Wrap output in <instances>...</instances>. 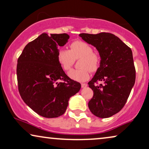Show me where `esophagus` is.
<instances>
[{"mask_svg": "<svg viewBox=\"0 0 149 149\" xmlns=\"http://www.w3.org/2000/svg\"><path fill=\"white\" fill-rule=\"evenodd\" d=\"M87 86V84H86V83H81V87H82V88L86 87Z\"/></svg>", "mask_w": 149, "mask_h": 149, "instance_id": "obj_1", "label": "esophagus"}]
</instances>
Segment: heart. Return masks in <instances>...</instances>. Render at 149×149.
I'll return each mask as SVG.
<instances>
[{
  "instance_id": "heart-1",
  "label": "heart",
  "mask_w": 149,
  "mask_h": 149,
  "mask_svg": "<svg viewBox=\"0 0 149 149\" xmlns=\"http://www.w3.org/2000/svg\"><path fill=\"white\" fill-rule=\"evenodd\" d=\"M70 49H61L58 54V61L64 70L68 71L74 64L76 59L81 60L79 70H72L68 72V77L72 80L83 82L90 77V70L94 72L98 68L100 63V57L97 53L93 52L90 45L81 40H76L70 45Z\"/></svg>"
}]
</instances>
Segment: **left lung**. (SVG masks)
I'll return each instance as SVG.
<instances>
[{
	"instance_id": "8db88e82",
	"label": "left lung",
	"mask_w": 149,
	"mask_h": 149,
	"mask_svg": "<svg viewBox=\"0 0 149 149\" xmlns=\"http://www.w3.org/2000/svg\"><path fill=\"white\" fill-rule=\"evenodd\" d=\"M79 36L96 48L101 59L100 67L88 83L93 91V96L88 103L89 109L97 117H110L124 107L135 83L132 52L113 34L82 33ZM98 81L104 85L95 84Z\"/></svg>"
}]
</instances>
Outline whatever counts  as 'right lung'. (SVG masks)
Here are the masks:
<instances>
[{"label":"right lung","mask_w":149,"mask_h":149,"mask_svg":"<svg viewBox=\"0 0 149 149\" xmlns=\"http://www.w3.org/2000/svg\"><path fill=\"white\" fill-rule=\"evenodd\" d=\"M69 38L66 33H42L26 45L18 58L20 95L30 109L43 117L62 115L70 97L81 89L80 83L69 78L58 61V47L66 45Z\"/></svg>","instance_id":"obj_1"}]
</instances>
